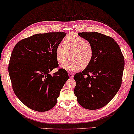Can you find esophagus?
Wrapping results in <instances>:
<instances>
[{
    "label": "esophagus",
    "instance_id": "34e87169",
    "mask_svg": "<svg viewBox=\"0 0 134 134\" xmlns=\"http://www.w3.org/2000/svg\"><path fill=\"white\" fill-rule=\"evenodd\" d=\"M68 75H69V76L70 78H73V74L71 73H68Z\"/></svg>",
    "mask_w": 134,
    "mask_h": 134
}]
</instances>
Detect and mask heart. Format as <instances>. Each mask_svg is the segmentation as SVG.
<instances>
[{"instance_id": "1", "label": "heart", "mask_w": 134, "mask_h": 134, "mask_svg": "<svg viewBox=\"0 0 134 134\" xmlns=\"http://www.w3.org/2000/svg\"><path fill=\"white\" fill-rule=\"evenodd\" d=\"M64 44L59 43L55 49L57 61L62 64L70 55V59L62 65L65 70L75 72L88 67L94 58V48L90 42L76 34L67 35Z\"/></svg>"}]
</instances>
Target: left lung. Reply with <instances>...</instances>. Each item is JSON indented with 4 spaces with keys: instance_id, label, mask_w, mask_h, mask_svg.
<instances>
[{
    "instance_id": "obj_1",
    "label": "left lung",
    "mask_w": 134,
    "mask_h": 134,
    "mask_svg": "<svg viewBox=\"0 0 134 134\" xmlns=\"http://www.w3.org/2000/svg\"><path fill=\"white\" fill-rule=\"evenodd\" d=\"M92 44L94 58L88 67L74 76V90L79 104L97 110L107 105L119 90L125 61L119 44L113 38L97 32L78 33Z\"/></svg>"
}]
</instances>
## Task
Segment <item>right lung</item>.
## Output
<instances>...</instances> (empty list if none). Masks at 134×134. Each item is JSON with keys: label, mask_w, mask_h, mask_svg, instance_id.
<instances>
[{"label": "right lung", "mask_w": 134, "mask_h": 134, "mask_svg": "<svg viewBox=\"0 0 134 134\" xmlns=\"http://www.w3.org/2000/svg\"><path fill=\"white\" fill-rule=\"evenodd\" d=\"M64 32L39 33L22 39L15 46L8 71L12 89L18 98L30 109L46 111L57 104L61 89L69 79L66 70L59 69L57 46Z\"/></svg>", "instance_id": "obj_1"}]
</instances>
